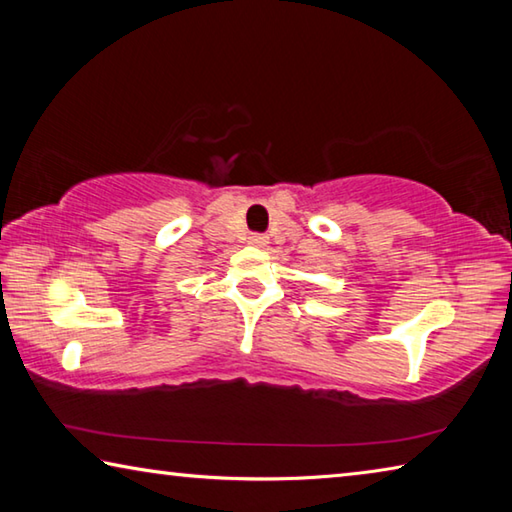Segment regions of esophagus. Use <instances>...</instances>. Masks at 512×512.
<instances>
[{
  "mask_svg": "<svg viewBox=\"0 0 512 512\" xmlns=\"http://www.w3.org/2000/svg\"><path fill=\"white\" fill-rule=\"evenodd\" d=\"M248 244L262 248V246L268 244V237H266V235H250V237H248Z\"/></svg>",
  "mask_w": 512,
  "mask_h": 512,
  "instance_id": "34e87169",
  "label": "esophagus"
}]
</instances>
